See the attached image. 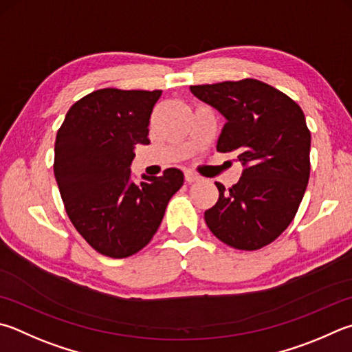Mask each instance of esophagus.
<instances>
[{"instance_id":"obj_1","label":"esophagus","mask_w":352,"mask_h":352,"mask_svg":"<svg viewBox=\"0 0 352 352\" xmlns=\"http://www.w3.org/2000/svg\"><path fill=\"white\" fill-rule=\"evenodd\" d=\"M184 180H186L188 183H195V182H200L201 177L197 175L192 170H186L184 172Z\"/></svg>"}]
</instances>
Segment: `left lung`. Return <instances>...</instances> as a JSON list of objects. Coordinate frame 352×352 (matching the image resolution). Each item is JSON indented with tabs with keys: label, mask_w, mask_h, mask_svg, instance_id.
<instances>
[{
	"label": "left lung",
	"mask_w": 352,
	"mask_h": 352,
	"mask_svg": "<svg viewBox=\"0 0 352 352\" xmlns=\"http://www.w3.org/2000/svg\"><path fill=\"white\" fill-rule=\"evenodd\" d=\"M190 92L226 118L217 151L232 152L245 168L232 188L215 183L219 201L204 221L235 249L270 245L294 220L309 180L311 132L303 111L252 78L190 86Z\"/></svg>",
	"instance_id": "8db88e82"
}]
</instances>
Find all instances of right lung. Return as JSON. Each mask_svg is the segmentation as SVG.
Returning <instances> with one entry per match:
<instances>
[{"label":"right lung","instance_id":"obj_1","mask_svg":"<svg viewBox=\"0 0 352 352\" xmlns=\"http://www.w3.org/2000/svg\"><path fill=\"white\" fill-rule=\"evenodd\" d=\"M162 91L100 89L70 107L56 133L54 174L66 212L95 251L112 258L137 254L154 237L180 169L133 182L135 148L149 144V120Z\"/></svg>","mask_w":352,"mask_h":352}]
</instances>
